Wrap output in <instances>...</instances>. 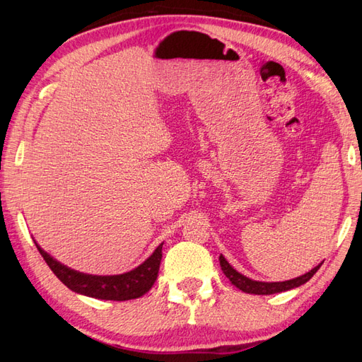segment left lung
<instances>
[{
	"label": "left lung",
	"instance_id": "obj_1",
	"mask_svg": "<svg viewBox=\"0 0 362 362\" xmlns=\"http://www.w3.org/2000/svg\"><path fill=\"white\" fill-rule=\"evenodd\" d=\"M219 263H221V269L222 272L226 274L227 279L232 281V284L238 289H241L243 292H247V294H255V296H269V294H276V292H283V291H289V289H294L302 286L306 281H308L311 276L319 271V267L322 266V261L320 264H317L314 269H311L310 272H306L300 276H296V279L292 280H286V281H257V280H252L249 276H245L243 274H240L230 266L228 261L219 255Z\"/></svg>",
	"mask_w": 362,
	"mask_h": 362
}]
</instances>
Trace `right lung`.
Masks as SVG:
<instances>
[{
    "instance_id": "obj_1",
    "label": "right lung",
    "mask_w": 362,
    "mask_h": 362,
    "mask_svg": "<svg viewBox=\"0 0 362 362\" xmlns=\"http://www.w3.org/2000/svg\"><path fill=\"white\" fill-rule=\"evenodd\" d=\"M34 243L46 264L66 288L87 297L117 300V302L138 298L152 288L158 275L161 247H163V243H161L148 259H144L140 266L129 272L119 275H91L74 271V269L62 264L56 258H52L48 252H45L35 240Z\"/></svg>"
}]
</instances>
